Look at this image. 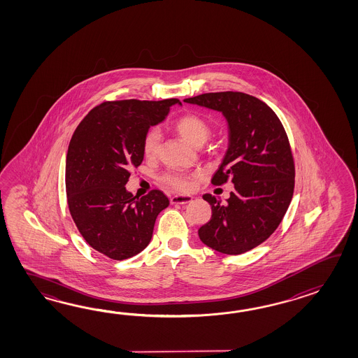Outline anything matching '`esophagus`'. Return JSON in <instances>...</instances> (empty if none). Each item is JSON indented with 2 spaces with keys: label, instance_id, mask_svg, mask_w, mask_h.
Returning <instances> with one entry per match:
<instances>
[{
  "label": "esophagus",
  "instance_id": "obj_1",
  "mask_svg": "<svg viewBox=\"0 0 358 358\" xmlns=\"http://www.w3.org/2000/svg\"><path fill=\"white\" fill-rule=\"evenodd\" d=\"M192 199L193 198L190 196H173V197H170V202L173 205H184V203L192 202Z\"/></svg>",
  "mask_w": 358,
  "mask_h": 358
}]
</instances>
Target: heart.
Listing matches in <instances>:
<instances>
[{
	"label": "heart",
	"instance_id": "b5f03b06",
	"mask_svg": "<svg viewBox=\"0 0 358 358\" xmlns=\"http://www.w3.org/2000/svg\"><path fill=\"white\" fill-rule=\"evenodd\" d=\"M174 129L182 136L190 145H202L211 134V128L197 114H184L176 119ZM143 153L147 159H155L160 152V131L157 129H150L143 138ZM193 176L178 173V171H166L160 176V182L170 190L174 192H188L192 188Z\"/></svg>",
	"mask_w": 358,
	"mask_h": 358
}]
</instances>
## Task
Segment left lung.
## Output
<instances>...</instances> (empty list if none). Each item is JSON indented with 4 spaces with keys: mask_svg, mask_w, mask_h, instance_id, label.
I'll return each instance as SVG.
<instances>
[{
    "mask_svg": "<svg viewBox=\"0 0 358 358\" xmlns=\"http://www.w3.org/2000/svg\"><path fill=\"white\" fill-rule=\"evenodd\" d=\"M221 111L229 124V148L213 185L234 184L227 202L203 194L211 220L198 229L215 251L241 255L265 242L282 222L294 190V159L282 122L261 99L242 92L203 93L184 99Z\"/></svg>",
    "mask_w": 358,
    "mask_h": 358,
    "instance_id": "1",
    "label": "left lung"
}]
</instances>
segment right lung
I'll use <instances>...</instances> for the list:
<instances>
[{"label":"right lung","instance_id":"obj_1","mask_svg":"<svg viewBox=\"0 0 358 358\" xmlns=\"http://www.w3.org/2000/svg\"><path fill=\"white\" fill-rule=\"evenodd\" d=\"M179 99L106 101L93 107L69 143L65 184L70 215L85 242L111 259H130L152 238L169 206L159 189L127 192L130 171L143 161V138Z\"/></svg>","mask_w":358,"mask_h":358}]
</instances>
